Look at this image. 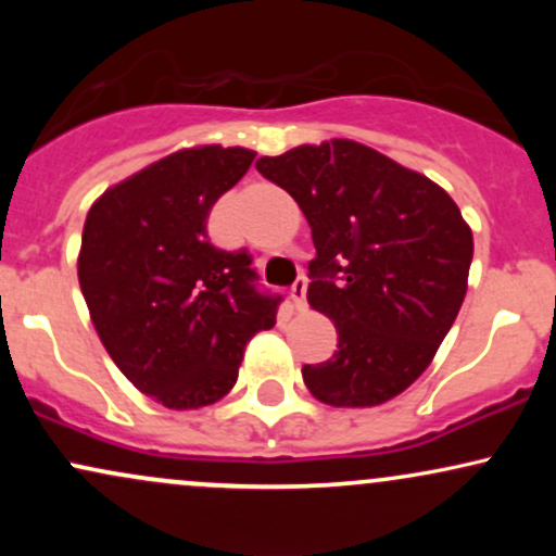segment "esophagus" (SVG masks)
I'll return each mask as SVG.
<instances>
[{"label": "esophagus", "instance_id": "obj_1", "mask_svg": "<svg viewBox=\"0 0 556 556\" xmlns=\"http://www.w3.org/2000/svg\"><path fill=\"white\" fill-rule=\"evenodd\" d=\"M305 290H308V279L305 277H298L295 285L290 287V300L298 311L305 308Z\"/></svg>", "mask_w": 556, "mask_h": 556}]
</instances>
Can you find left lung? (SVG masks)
<instances>
[{
	"instance_id": "1",
	"label": "left lung",
	"mask_w": 556,
	"mask_h": 556,
	"mask_svg": "<svg viewBox=\"0 0 556 556\" xmlns=\"http://www.w3.org/2000/svg\"><path fill=\"white\" fill-rule=\"evenodd\" d=\"M256 169L298 201L311 225L308 303L337 327L329 361L305 387L334 407H374L429 368L455 324L473 232L450 195L418 172L355 143L327 140Z\"/></svg>"
}]
</instances>
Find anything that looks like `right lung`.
Here are the masks:
<instances>
[{
  "instance_id": "add662e5",
  "label": "right lung",
  "mask_w": 556,
  "mask_h": 556,
  "mask_svg": "<svg viewBox=\"0 0 556 556\" xmlns=\"http://www.w3.org/2000/svg\"><path fill=\"white\" fill-rule=\"evenodd\" d=\"M248 149L198 146L140 169L93 203L78 279L117 368L172 410L212 405L238 381L245 344L282 295L258 287L251 253L206 235L216 198L245 175Z\"/></svg>"
}]
</instances>
